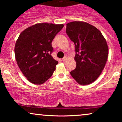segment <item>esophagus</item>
<instances>
[{
  "label": "esophagus",
  "mask_w": 122,
  "mask_h": 122,
  "mask_svg": "<svg viewBox=\"0 0 122 122\" xmlns=\"http://www.w3.org/2000/svg\"><path fill=\"white\" fill-rule=\"evenodd\" d=\"M66 60V57H64V58H63L62 59V61H65Z\"/></svg>",
  "instance_id": "obj_1"
}]
</instances>
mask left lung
<instances>
[{
    "label": "left lung",
    "instance_id": "obj_1",
    "mask_svg": "<svg viewBox=\"0 0 122 122\" xmlns=\"http://www.w3.org/2000/svg\"><path fill=\"white\" fill-rule=\"evenodd\" d=\"M66 33L75 45L76 67L70 73L80 84H89L99 77L107 62L106 40L97 28L84 22L67 23Z\"/></svg>",
    "mask_w": 122,
    "mask_h": 122
}]
</instances>
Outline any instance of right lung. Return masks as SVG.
<instances>
[{"label":"right lung","mask_w":122,"mask_h":122,"mask_svg":"<svg viewBox=\"0 0 122 122\" xmlns=\"http://www.w3.org/2000/svg\"><path fill=\"white\" fill-rule=\"evenodd\" d=\"M64 25L38 23L19 35L14 51L19 68L29 81L42 84L53 75L58 61L53 58L51 42Z\"/></svg>","instance_id":"add662e5"}]
</instances>
